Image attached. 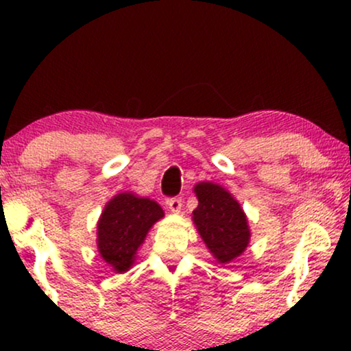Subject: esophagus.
Returning a JSON list of instances; mask_svg holds the SVG:
<instances>
[{
    "label": "esophagus",
    "mask_w": 351,
    "mask_h": 351,
    "mask_svg": "<svg viewBox=\"0 0 351 351\" xmlns=\"http://www.w3.org/2000/svg\"><path fill=\"white\" fill-rule=\"evenodd\" d=\"M167 206H169V210H172V213H180L182 198H179V196H174V198L167 199Z\"/></svg>",
    "instance_id": "34e87169"
}]
</instances>
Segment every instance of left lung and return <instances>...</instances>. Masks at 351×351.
<instances>
[{
    "label": "left lung",
    "mask_w": 351,
    "mask_h": 351,
    "mask_svg": "<svg viewBox=\"0 0 351 351\" xmlns=\"http://www.w3.org/2000/svg\"><path fill=\"white\" fill-rule=\"evenodd\" d=\"M198 208L193 210L196 228L220 263L238 257L249 243L247 220L241 206L227 190L210 182L195 186Z\"/></svg>",
    "instance_id": "left-lung-1"
}]
</instances>
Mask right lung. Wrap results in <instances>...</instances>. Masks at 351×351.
<instances>
[{
	"instance_id": "1",
	"label": "right lung",
	"mask_w": 351,
	"mask_h": 351,
	"mask_svg": "<svg viewBox=\"0 0 351 351\" xmlns=\"http://www.w3.org/2000/svg\"><path fill=\"white\" fill-rule=\"evenodd\" d=\"M165 213L160 204L132 193H119L105 206L99 220L97 246L104 261L117 271H126L148 230Z\"/></svg>"
}]
</instances>
